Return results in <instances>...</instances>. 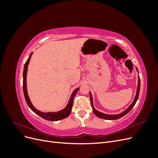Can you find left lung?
<instances>
[{"instance_id":"8db88e82","label":"left lung","mask_w":158,"mask_h":158,"mask_svg":"<svg viewBox=\"0 0 158 158\" xmlns=\"http://www.w3.org/2000/svg\"><path fill=\"white\" fill-rule=\"evenodd\" d=\"M137 71L138 69H136ZM140 78L138 77V88H137V90H136V96L135 99H134V101L132 102V103L131 105L130 106H129L125 111H123V113H120V114H104L102 113L101 112H99L97 110H95V109L94 107V105H93V99H92V95L91 94V93L89 92V96H90V101H91V104H92V109H93V112L96 115L97 117H98L99 118H104V119H107V120H116V119H118L119 118H121L122 117H123L124 115H125L126 114H127L129 111H131V110L132 109V107L135 106V105L136 104L138 96H139V93H140Z\"/></svg>"}]
</instances>
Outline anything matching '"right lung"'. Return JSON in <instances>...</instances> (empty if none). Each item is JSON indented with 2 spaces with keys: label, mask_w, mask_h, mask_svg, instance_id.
Returning <instances> with one entry per match:
<instances>
[{
  "label": "right lung",
  "mask_w": 158,
  "mask_h": 158,
  "mask_svg": "<svg viewBox=\"0 0 158 158\" xmlns=\"http://www.w3.org/2000/svg\"><path fill=\"white\" fill-rule=\"evenodd\" d=\"M30 55H31V54ZM30 58L31 57H30V58L28 59L27 60V61L26 62L25 65H24V69H23V94H24L25 99H26V102L27 104V106L30 107V108L35 113H36L37 114H38V115L47 121H56L61 120V119H63L66 117H67L71 113L72 107H73V106L74 98V96L76 95V94H77L78 91L79 89V88H76L74 91L73 94H72V95H71L70 98V100H69L67 106H66L64 109L61 110V111H60L56 112V113H43L40 111H38L37 109H36L33 106V105L31 104L30 100V98H29V97H28L27 92L26 76H27V66H28V64H29Z\"/></svg>",
  "instance_id": "add662e5"
}]
</instances>
